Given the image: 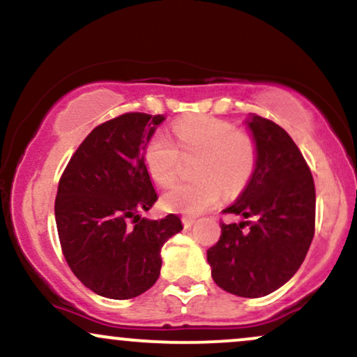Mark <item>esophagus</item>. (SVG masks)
Wrapping results in <instances>:
<instances>
[{
    "mask_svg": "<svg viewBox=\"0 0 357 357\" xmlns=\"http://www.w3.org/2000/svg\"><path fill=\"white\" fill-rule=\"evenodd\" d=\"M183 225H184V228H191L192 225H195V218H190V216H184Z\"/></svg>",
    "mask_w": 357,
    "mask_h": 357,
    "instance_id": "1",
    "label": "esophagus"
}]
</instances>
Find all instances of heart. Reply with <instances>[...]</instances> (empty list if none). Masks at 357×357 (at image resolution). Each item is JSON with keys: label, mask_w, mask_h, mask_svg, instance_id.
Masks as SVG:
<instances>
[{"label": "heart", "mask_w": 357, "mask_h": 357, "mask_svg": "<svg viewBox=\"0 0 357 357\" xmlns=\"http://www.w3.org/2000/svg\"><path fill=\"white\" fill-rule=\"evenodd\" d=\"M181 154H196L192 174L198 179L179 183L161 198L162 208L183 215H199L215 206L223 190L238 195L257 169L258 149L250 134L236 130L231 122L218 117H188L173 127ZM144 166L161 186L176 179L179 151L165 132L154 134L144 147Z\"/></svg>", "instance_id": "b5f03b06"}]
</instances>
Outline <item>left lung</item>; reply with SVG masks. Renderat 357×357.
Returning <instances> with one entry per match:
<instances>
[{"instance_id": "1", "label": "left lung", "mask_w": 357, "mask_h": 357, "mask_svg": "<svg viewBox=\"0 0 357 357\" xmlns=\"http://www.w3.org/2000/svg\"><path fill=\"white\" fill-rule=\"evenodd\" d=\"M245 124L257 142V169L223 210L241 220L221 223L206 258L220 289L255 298L280 289L304 261L314 238L315 188L304 155L280 126L255 114Z\"/></svg>"}]
</instances>
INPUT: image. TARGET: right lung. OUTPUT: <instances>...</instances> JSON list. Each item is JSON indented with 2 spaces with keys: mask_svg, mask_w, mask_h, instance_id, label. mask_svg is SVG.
Returning a JSON list of instances; mask_svg holds the SVG:
<instances>
[{
  "mask_svg": "<svg viewBox=\"0 0 357 357\" xmlns=\"http://www.w3.org/2000/svg\"><path fill=\"white\" fill-rule=\"evenodd\" d=\"M165 116L129 112L97 126L61 174L55 221L68 267L97 296L144 294L161 273V248L183 230L179 216L142 218L158 199L144 147Z\"/></svg>",
  "mask_w": 357,
  "mask_h": 357,
  "instance_id": "1",
  "label": "right lung"
}]
</instances>
